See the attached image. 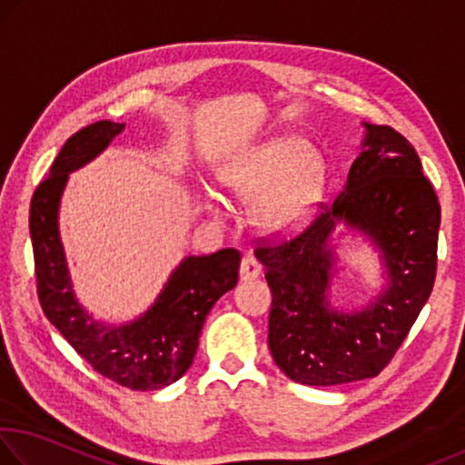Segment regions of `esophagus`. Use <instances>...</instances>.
Returning a JSON list of instances; mask_svg holds the SVG:
<instances>
[{"instance_id":"1","label":"esophagus","mask_w":465,"mask_h":465,"mask_svg":"<svg viewBox=\"0 0 465 465\" xmlns=\"http://www.w3.org/2000/svg\"><path fill=\"white\" fill-rule=\"evenodd\" d=\"M262 272V266L261 262L256 261L254 256H243L242 258V264H240V279L246 282V281H254L261 277Z\"/></svg>"}]
</instances>
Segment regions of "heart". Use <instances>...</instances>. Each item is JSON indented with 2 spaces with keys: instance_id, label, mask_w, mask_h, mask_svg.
<instances>
[{
  "instance_id": "1",
  "label": "heart",
  "mask_w": 465,
  "mask_h": 465,
  "mask_svg": "<svg viewBox=\"0 0 465 465\" xmlns=\"http://www.w3.org/2000/svg\"><path fill=\"white\" fill-rule=\"evenodd\" d=\"M223 184L240 201H254L252 215L262 230L291 233L320 207L326 163L303 137L285 135L250 149L225 172Z\"/></svg>"
}]
</instances>
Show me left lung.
<instances>
[{"mask_svg":"<svg viewBox=\"0 0 465 465\" xmlns=\"http://www.w3.org/2000/svg\"><path fill=\"white\" fill-rule=\"evenodd\" d=\"M365 139L334 203L297 238L256 248L272 293L269 349L289 380L341 385L375 377L404 342L432 291L440 207L419 153L391 127ZM338 223L381 252L386 285L361 311L336 309Z\"/></svg>","mask_w":465,"mask_h":465,"instance_id":"8db88e82","label":"left lung"}]
</instances>
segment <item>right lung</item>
<instances>
[{
    "label": "right lung",
    "instance_id": "add662e5",
    "mask_svg": "<svg viewBox=\"0 0 465 465\" xmlns=\"http://www.w3.org/2000/svg\"><path fill=\"white\" fill-rule=\"evenodd\" d=\"M123 129L124 123L98 121L67 139L30 201V238L38 299L51 324L100 375L152 391L174 383L193 365L204 318L238 282L240 252L183 258L149 310L127 324H104L84 310L63 250L59 204L69 174L98 157Z\"/></svg>",
    "mask_w": 465,
    "mask_h": 465
}]
</instances>
